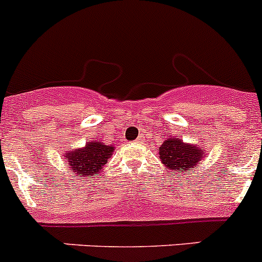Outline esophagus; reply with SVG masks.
<instances>
[{"mask_svg":"<svg viewBox=\"0 0 262 262\" xmlns=\"http://www.w3.org/2000/svg\"><path fill=\"white\" fill-rule=\"evenodd\" d=\"M138 143H143V142H142V141H141V139H139V141H138Z\"/></svg>","mask_w":262,"mask_h":262,"instance_id":"obj_1","label":"esophagus"}]
</instances>
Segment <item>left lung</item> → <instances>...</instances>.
Masks as SVG:
<instances>
[{
	"label": "left lung",
	"instance_id": "left-lung-1",
	"mask_svg": "<svg viewBox=\"0 0 262 262\" xmlns=\"http://www.w3.org/2000/svg\"><path fill=\"white\" fill-rule=\"evenodd\" d=\"M160 160L165 167L171 171H179L185 175V171H194L199 169V162L205 157L202 147L184 143L182 139H165L159 148Z\"/></svg>",
	"mask_w": 262,
	"mask_h": 262
}]
</instances>
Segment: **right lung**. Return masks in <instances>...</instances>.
I'll return each instance as SVG.
<instances>
[{
	"instance_id": "right-lung-1",
	"label": "right lung",
	"mask_w": 262,
	"mask_h": 262,
	"mask_svg": "<svg viewBox=\"0 0 262 262\" xmlns=\"http://www.w3.org/2000/svg\"><path fill=\"white\" fill-rule=\"evenodd\" d=\"M115 147L108 146L102 142H88L85 147L69 151L65 155L68 167L78 177L92 178L100 174L101 167L107 162Z\"/></svg>"
}]
</instances>
